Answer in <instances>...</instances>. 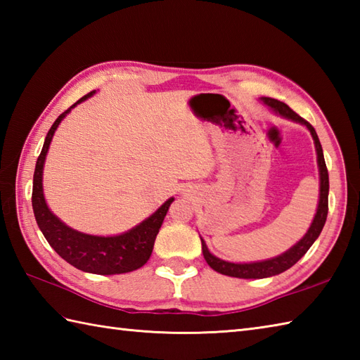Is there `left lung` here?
Returning a JSON list of instances; mask_svg holds the SVG:
<instances>
[{
  "label": "left lung",
  "instance_id": "left-lung-1",
  "mask_svg": "<svg viewBox=\"0 0 360 360\" xmlns=\"http://www.w3.org/2000/svg\"><path fill=\"white\" fill-rule=\"evenodd\" d=\"M259 102L266 105L267 108L277 114V116H281L288 120L295 122V124L307 127V129L311 133L312 141H314L317 167H319V181H320L319 202H317L316 215L312 218V223L307 231V233H304L302 238L298 240L292 248H289L286 252H283V254L274 258L262 259V262H250V263L226 262V259H221L217 255H213L209 250L207 244H205V241L200 236L201 244H202V255L205 258V262H207V264L213 271H217L223 275H229V277H235V278H267L288 271L289 267H292L298 259L307 254L308 249L319 238V235L322 232V229L326 223V217H328V192H330V179H328V170H326L322 145H320L319 136L316 133L314 127L309 125L307 120L302 119L298 114H295L292 110H290L286 103L277 101V98L259 97Z\"/></svg>",
  "mask_w": 360,
  "mask_h": 360
}]
</instances>
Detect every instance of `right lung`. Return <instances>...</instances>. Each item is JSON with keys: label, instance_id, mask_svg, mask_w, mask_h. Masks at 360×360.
<instances>
[{"label": "right lung", "instance_id": "right-lung-1", "mask_svg": "<svg viewBox=\"0 0 360 360\" xmlns=\"http://www.w3.org/2000/svg\"><path fill=\"white\" fill-rule=\"evenodd\" d=\"M96 91L83 96L80 101L75 102L71 108L60 114L53 122L48 136H46L43 150L37 159L34 172V187H32V209L37 219V224L43 232L49 246L62 257L65 262L72 264L77 269L97 274V275H116L127 274L139 269L148 258L155 246L156 235L164 223V218L174 198L168 200L160 207L153 212L148 218L141 221L139 224L129 229L127 232L117 235H91L70 227L63 223L56 213H52L48 202H46L43 192V170L46 156H48L49 145L56 134L62 120L75 108L79 103L93 97Z\"/></svg>", "mask_w": 360, "mask_h": 360}]
</instances>
